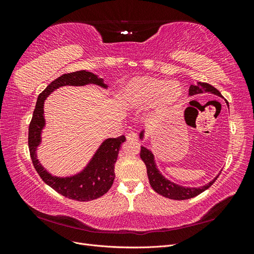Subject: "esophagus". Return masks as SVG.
<instances>
[{"label":"esophagus","instance_id":"1","mask_svg":"<svg viewBox=\"0 0 254 254\" xmlns=\"http://www.w3.org/2000/svg\"><path fill=\"white\" fill-rule=\"evenodd\" d=\"M126 137L128 141H137V134L133 131H130L126 134Z\"/></svg>","mask_w":254,"mask_h":254}]
</instances>
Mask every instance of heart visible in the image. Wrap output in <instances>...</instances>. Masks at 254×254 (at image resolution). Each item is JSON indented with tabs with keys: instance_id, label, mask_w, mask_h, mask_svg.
Instances as JSON below:
<instances>
[{
	"instance_id": "heart-1",
	"label": "heart",
	"mask_w": 254,
	"mask_h": 254,
	"mask_svg": "<svg viewBox=\"0 0 254 254\" xmlns=\"http://www.w3.org/2000/svg\"><path fill=\"white\" fill-rule=\"evenodd\" d=\"M181 87L176 81H163L140 76L128 81L121 92L122 102L130 109H144L151 106L164 109L175 104L181 96Z\"/></svg>"
}]
</instances>
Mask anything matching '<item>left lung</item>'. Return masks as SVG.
Instances as JSON below:
<instances>
[{
  "instance_id": "left-lung-1",
  "label": "left lung",
  "mask_w": 254,
  "mask_h": 254,
  "mask_svg": "<svg viewBox=\"0 0 254 254\" xmlns=\"http://www.w3.org/2000/svg\"><path fill=\"white\" fill-rule=\"evenodd\" d=\"M203 92H210V93H213L215 95L221 96L220 92L216 88H214L213 86H211V84L206 82L198 81L195 84H190V87L189 89L190 95L200 94V93H203ZM143 136H144V130L140 133L141 140L143 139ZM140 157L146 165L147 176H148L149 183L152 190L157 191L158 194L162 195L166 198L174 199V200H186V199L196 197L199 194H201L205 190L209 189L218 178V176H216L211 182L207 183L206 186H203L200 188H184V187L178 186V184H176L174 182H171L170 180H167L162 175H161L155 163V158H153L152 152L147 148L143 147V146H141Z\"/></svg>"
}]
</instances>
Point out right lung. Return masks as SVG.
Segmentation results:
<instances>
[{"label":"right lung","mask_w":254,"mask_h":254,"mask_svg":"<svg viewBox=\"0 0 254 254\" xmlns=\"http://www.w3.org/2000/svg\"><path fill=\"white\" fill-rule=\"evenodd\" d=\"M89 83H94L103 88L108 87L104 83L103 78H99L97 75L87 71L64 74L52 81L38 96L36 108L28 128V148L37 173L39 174L41 179L57 193L77 201L93 200L103 196L110 190L115 178L114 164L117 162L121 145L125 142L126 137L121 135L119 137L105 140L82 172L72 177H65V178L52 176L47 170H44V167L37 159L36 150L41 142V131L45 125L43 115L45 98L54 90L60 87L84 86Z\"/></svg>","instance_id":"1"}]
</instances>
